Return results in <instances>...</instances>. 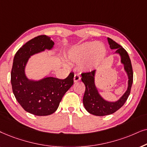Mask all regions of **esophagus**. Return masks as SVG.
Returning a JSON list of instances; mask_svg holds the SVG:
<instances>
[{"instance_id":"esophagus-1","label":"esophagus","mask_w":147,"mask_h":147,"mask_svg":"<svg viewBox=\"0 0 147 147\" xmlns=\"http://www.w3.org/2000/svg\"><path fill=\"white\" fill-rule=\"evenodd\" d=\"M80 80H81L80 76L79 75H75V76H74V82H75V83H77V82L79 81Z\"/></svg>"}]
</instances>
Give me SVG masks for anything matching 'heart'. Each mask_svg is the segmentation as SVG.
Segmentation results:
<instances>
[{
	"label": "heart",
	"mask_w": 147,
	"mask_h": 147,
	"mask_svg": "<svg viewBox=\"0 0 147 147\" xmlns=\"http://www.w3.org/2000/svg\"><path fill=\"white\" fill-rule=\"evenodd\" d=\"M105 56V48L99 43L85 42L72 48L67 53L69 62L85 64L87 70H91L101 61Z\"/></svg>",
	"instance_id": "b5f03b06"
}]
</instances>
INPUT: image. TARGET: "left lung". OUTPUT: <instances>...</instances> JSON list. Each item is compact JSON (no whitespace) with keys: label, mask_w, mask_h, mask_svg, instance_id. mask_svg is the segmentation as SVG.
Here are the masks:
<instances>
[{"label":"left lung","mask_w":147,"mask_h":147,"mask_svg":"<svg viewBox=\"0 0 147 147\" xmlns=\"http://www.w3.org/2000/svg\"><path fill=\"white\" fill-rule=\"evenodd\" d=\"M107 41L111 50H116L115 54L120 56V62L124 66V71L128 76V87L125 93L118 100L115 101L106 100L100 95L95 85L96 70L87 73H82L81 80L85 85V91L83 99V105L86 110L94 116H103L110 115L122 107L130 95L133 82L132 64L127 52L111 38H107Z\"/></svg>","instance_id":"1"}]
</instances>
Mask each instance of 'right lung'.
I'll use <instances>...</instances> for the list:
<instances>
[{"label": "right lung", "instance_id": "right-lung-1", "mask_svg": "<svg viewBox=\"0 0 147 147\" xmlns=\"http://www.w3.org/2000/svg\"><path fill=\"white\" fill-rule=\"evenodd\" d=\"M54 45L50 37L39 36L19 48L13 59L11 74L13 94L25 111L36 116H48L55 112L62 97L74 83L73 72L65 79L46 76L34 80L27 77L25 68L31 56L51 50Z\"/></svg>", "mask_w": 147, "mask_h": 147}]
</instances>
